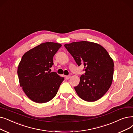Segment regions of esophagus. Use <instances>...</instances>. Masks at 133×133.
Instances as JSON below:
<instances>
[{"instance_id":"1","label":"esophagus","mask_w":133,"mask_h":133,"mask_svg":"<svg viewBox=\"0 0 133 133\" xmlns=\"http://www.w3.org/2000/svg\"><path fill=\"white\" fill-rule=\"evenodd\" d=\"M65 78H66V79H67V80L69 79L70 78V76H65Z\"/></svg>"}]
</instances>
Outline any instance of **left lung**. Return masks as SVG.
Listing matches in <instances>:
<instances>
[{
	"instance_id": "obj_1",
	"label": "left lung",
	"mask_w": 133,
	"mask_h": 133,
	"mask_svg": "<svg viewBox=\"0 0 133 133\" xmlns=\"http://www.w3.org/2000/svg\"><path fill=\"white\" fill-rule=\"evenodd\" d=\"M78 66L84 63L85 74L74 87L82 99L95 102L100 99L112 84L114 63L102 45L88 41L74 42L64 45Z\"/></svg>"
}]
</instances>
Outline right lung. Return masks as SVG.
I'll return each mask as SVG.
<instances>
[{
    "label": "right lung",
    "instance_id": "right-lung-1",
    "mask_svg": "<svg viewBox=\"0 0 133 133\" xmlns=\"http://www.w3.org/2000/svg\"><path fill=\"white\" fill-rule=\"evenodd\" d=\"M54 42H45L23 55L17 70L21 87L29 98L38 103L50 101L56 96L64 78L50 72L53 56L61 47Z\"/></svg>",
    "mask_w": 133,
    "mask_h": 133
}]
</instances>
